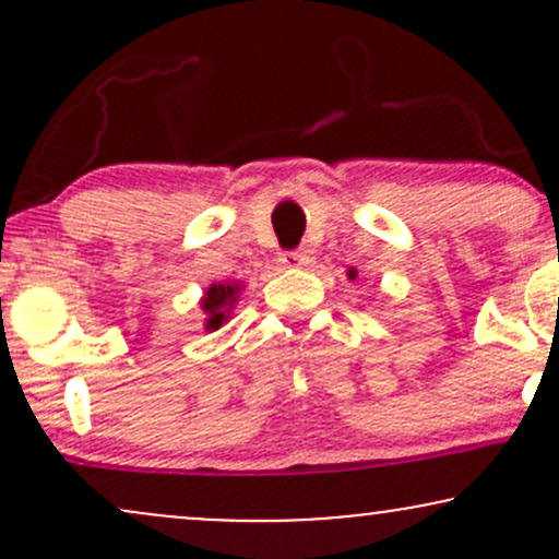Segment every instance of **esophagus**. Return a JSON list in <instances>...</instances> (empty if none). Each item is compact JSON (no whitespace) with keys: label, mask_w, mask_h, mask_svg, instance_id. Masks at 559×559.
I'll return each mask as SVG.
<instances>
[{"label":"esophagus","mask_w":559,"mask_h":559,"mask_svg":"<svg viewBox=\"0 0 559 559\" xmlns=\"http://www.w3.org/2000/svg\"><path fill=\"white\" fill-rule=\"evenodd\" d=\"M281 265H286V267L307 265V252H301V249H294V252H284V254H281Z\"/></svg>","instance_id":"34e87169"}]
</instances>
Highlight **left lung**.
Here are the masks:
<instances>
[{"label":"left lung","instance_id":"left-lung-1","mask_svg":"<svg viewBox=\"0 0 559 559\" xmlns=\"http://www.w3.org/2000/svg\"><path fill=\"white\" fill-rule=\"evenodd\" d=\"M349 278H357V271H355V267H352V271H349Z\"/></svg>","mask_w":559,"mask_h":559}]
</instances>
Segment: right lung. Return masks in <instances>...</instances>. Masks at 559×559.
I'll use <instances>...</instances> for the list:
<instances>
[{"mask_svg": "<svg viewBox=\"0 0 559 559\" xmlns=\"http://www.w3.org/2000/svg\"><path fill=\"white\" fill-rule=\"evenodd\" d=\"M239 297V284H213L204 292L202 310H204V329L217 331L228 320L230 307L236 305Z\"/></svg>", "mask_w": 559, "mask_h": 559, "instance_id": "right-lung-1", "label": "right lung"}]
</instances>
